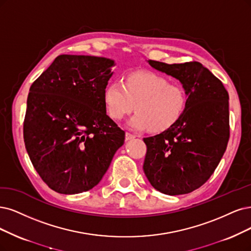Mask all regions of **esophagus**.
Segmentation results:
<instances>
[{
    "label": "esophagus",
    "instance_id": "34e87169",
    "mask_svg": "<svg viewBox=\"0 0 251 251\" xmlns=\"http://www.w3.org/2000/svg\"><path fill=\"white\" fill-rule=\"evenodd\" d=\"M125 137H126V141H131V140H134V138H135V135H134V134H132V133L126 132Z\"/></svg>",
    "mask_w": 251,
    "mask_h": 251
}]
</instances>
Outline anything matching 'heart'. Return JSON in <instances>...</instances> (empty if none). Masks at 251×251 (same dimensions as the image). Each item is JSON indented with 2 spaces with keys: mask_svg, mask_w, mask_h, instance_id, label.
I'll return each mask as SVG.
<instances>
[{
  "mask_svg": "<svg viewBox=\"0 0 251 251\" xmlns=\"http://www.w3.org/2000/svg\"><path fill=\"white\" fill-rule=\"evenodd\" d=\"M103 100L108 115L122 120L134 109L136 114L128 125L135 130L150 128L160 132L178 122L187 104L182 86L169 83L164 77L152 72H136L121 80L107 83Z\"/></svg>",
  "mask_w": 251,
  "mask_h": 251,
  "instance_id": "b5f03b06",
  "label": "heart"
}]
</instances>
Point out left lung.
<instances>
[{"label": "left lung", "instance_id": "8db88e82", "mask_svg": "<svg viewBox=\"0 0 251 251\" xmlns=\"http://www.w3.org/2000/svg\"><path fill=\"white\" fill-rule=\"evenodd\" d=\"M147 62L181 82L187 104L175 125L144 138L147 154L143 169L156 190L169 196L189 193L207 182L226 150L228 93L199 62Z\"/></svg>", "mask_w": 251, "mask_h": 251}]
</instances>
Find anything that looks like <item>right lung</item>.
<instances>
[{"mask_svg":"<svg viewBox=\"0 0 251 251\" xmlns=\"http://www.w3.org/2000/svg\"><path fill=\"white\" fill-rule=\"evenodd\" d=\"M114 60L61 54L30 88L24 123L27 154L48 186L75 194L95 187L125 141L106 115Z\"/></svg>","mask_w":251,"mask_h":251,"instance_id":"right-lung-1","label":"right lung"}]
</instances>
